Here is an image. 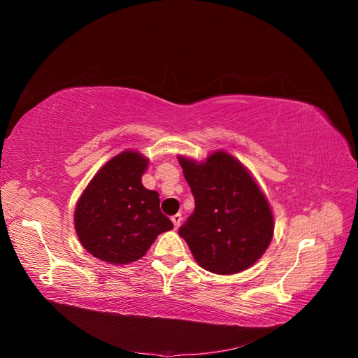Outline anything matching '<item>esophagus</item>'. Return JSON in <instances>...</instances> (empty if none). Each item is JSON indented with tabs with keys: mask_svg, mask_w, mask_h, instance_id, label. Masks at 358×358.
<instances>
[{
	"mask_svg": "<svg viewBox=\"0 0 358 358\" xmlns=\"http://www.w3.org/2000/svg\"><path fill=\"white\" fill-rule=\"evenodd\" d=\"M171 222H173V225H175V230H178L180 222H182V215L176 213L175 216H171Z\"/></svg>",
	"mask_w": 358,
	"mask_h": 358,
	"instance_id": "34e87169",
	"label": "esophagus"
}]
</instances>
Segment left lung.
<instances>
[{
	"mask_svg": "<svg viewBox=\"0 0 358 358\" xmlns=\"http://www.w3.org/2000/svg\"><path fill=\"white\" fill-rule=\"evenodd\" d=\"M196 209L179 229L197 264L216 275L254 266L272 242L268 200L242 162L225 150L197 161L178 155Z\"/></svg>",
	"mask_w": 358,
	"mask_h": 358,
	"instance_id": "1",
	"label": "left lung"
}]
</instances>
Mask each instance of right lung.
<instances>
[{
  "instance_id": "add662e5",
  "label": "right lung",
  "mask_w": 358,
  "mask_h": 358,
  "mask_svg": "<svg viewBox=\"0 0 358 358\" xmlns=\"http://www.w3.org/2000/svg\"><path fill=\"white\" fill-rule=\"evenodd\" d=\"M149 159L127 149L95 173L74 208V230L82 246L109 264L142 258L158 234L173 229L159 210V194L142 176Z\"/></svg>"
}]
</instances>
